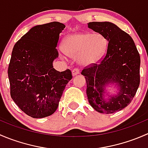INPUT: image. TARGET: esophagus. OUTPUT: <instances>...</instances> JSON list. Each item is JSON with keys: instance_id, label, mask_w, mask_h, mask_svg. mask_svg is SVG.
Returning a JSON list of instances; mask_svg holds the SVG:
<instances>
[{"instance_id": "obj_1", "label": "esophagus", "mask_w": 148, "mask_h": 148, "mask_svg": "<svg viewBox=\"0 0 148 148\" xmlns=\"http://www.w3.org/2000/svg\"><path fill=\"white\" fill-rule=\"evenodd\" d=\"M79 72H80V70L79 69H77V68H74V69L72 70V74H73V76L77 75V74H79Z\"/></svg>"}]
</instances>
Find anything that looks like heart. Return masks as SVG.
I'll use <instances>...</instances> for the list:
<instances>
[{
    "mask_svg": "<svg viewBox=\"0 0 148 148\" xmlns=\"http://www.w3.org/2000/svg\"><path fill=\"white\" fill-rule=\"evenodd\" d=\"M107 40L102 34L83 33L71 35L63 41L62 49L70 57L78 56V62L84 66L97 62L105 52Z\"/></svg>",
    "mask_w": 148,
    "mask_h": 148,
    "instance_id": "heart-1",
    "label": "heart"
}]
</instances>
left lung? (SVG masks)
<instances>
[{
    "instance_id": "left-lung-1",
    "label": "left lung",
    "mask_w": 148,
    "mask_h": 148,
    "mask_svg": "<svg viewBox=\"0 0 148 148\" xmlns=\"http://www.w3.org/2000/svg\"><path fill=\"white\" fill-rule=\"evenodd\" d=\"M88 28L108 41L105 55L99 63L86 66L81 73L86 79L88 100L99 112L114 113L129 105L136 94L140 82V54L132 37L114 23L89 22ZM111 81L119 85L121 92L106 102L103 88Z\"/></svg>"
}]
</instances>
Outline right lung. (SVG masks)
I'll return each mask as SVG.
<instances>
[{
	"mask_svg": "<svg viewBox=\"0 0 148 148\" xmlns=\"http://www.w3.org/2000/svg\"><path fill=\"white\" fill-rule=\"evenodd\" d=\"M65 25L53 21L29 30L14 45L8 65L10 96L18 107L33 118L51 115L57 109L71 70L56 71L53 61Z\"/></svg>",
	"mask_w": 148,
	"mask_h": 148,
	"instance_id": "1",
	"label": "right lung"
}]
</instances>
